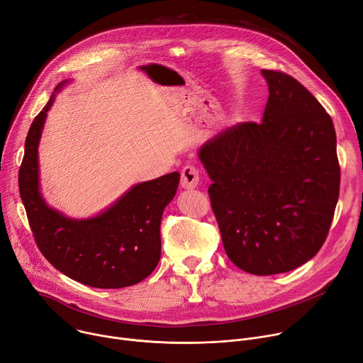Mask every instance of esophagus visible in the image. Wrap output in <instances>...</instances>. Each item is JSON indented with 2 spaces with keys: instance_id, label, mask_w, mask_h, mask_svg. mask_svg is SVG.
Segmentation results:
<instances>
[{
  "instance_id": "esophagus-1",
  "label": "esophagus",
  "mask_w": 363,
  "mask_h": 363,
  "mask_svg": "<svg viewBox=\"0 0 363 363\" xmlns=\"http://www.w3.org/2000/svg\"><path fill=\"white\" fill-rule=\"evenodd\" d=\"M200 182V172L195 167H185L181 172V186L184 189H194Z\"/></svg>"
}]
</instances>
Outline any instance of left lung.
Segmentation results:
<instances>
[{"label":"left lung","mask_w":363,"mask_h":363,"mask_svg":"<svg viewBox=\"0 0 363 363\" xmlns=\"http://www.w3.org/2000/svg\"><path fill=\"white\" fill-rule=\"evenodd\" d=\"M269 96L260 123H240L199 150L224 250L253 275H275L317 255L339 200L333 121L292 77L262 69Z\"/></svg>","instance_id":"1"}]
</instances>
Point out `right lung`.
<instances>
[{"label":"right lung","instance_id":"1","mask_svg":"<svg viewBox=\"0 0 363 363\" xmlns=\"http://www.w3.org/2000/svg\"><path fill=\"white\" fill-rule=\"evenodd\" d=\"M68 82L55 88L26 138L18 186L33 236L43 256L74 281L94 288L139 284L160 259V220L177 194L179 174L133 185L94 217L72 218L49 207L40 191L39 143L56 92Z\"/></svg>","mask_w":363,"mask_h":363}]
</instances>
